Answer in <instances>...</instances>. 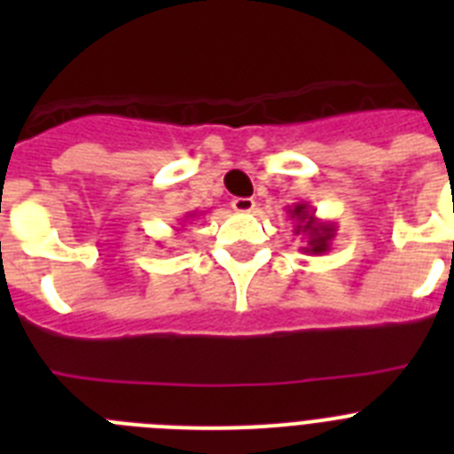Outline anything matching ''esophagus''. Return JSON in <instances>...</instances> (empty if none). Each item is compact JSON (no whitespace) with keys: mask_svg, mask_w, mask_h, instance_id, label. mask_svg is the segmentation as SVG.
Returning a JSON list of instances; mask_svg holds the SVG:
<instances>
[{"mask_svg":"<svg viewBox=\"0 0 454 454\" xmlns=\"http://www.w3.org/2000/svg\"><path fill=\"white\" fill-rule=\"evenodd\" d=\"M231 208H234L236 214H250L252 208H254V200H252V198H234V200H231Z\"/></svg>","mask_w":454,"mask_h":454,"instance_id":"esophagus-1","label":"esophagus"}]
</instances>
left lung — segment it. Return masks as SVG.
Listing matches in <instances>:
<instances>
[{
    "mask_svg": "<svg viewBox=\"0 0 454 454\" xmlns=\"http://www.w3.org/2000/svg\"><path fill=\"white\" fill-rule=\"evenodd\" d=\"M288 218L293 220L295 236H302L304 254H325L332 250V240L336 236V223L316 218V208L298 202L286 208Z\"/></svg>",
    "mask_w": 454,
    "mask_h": 454,
    "instance_id": "obj_1",
    "label": "left lung"
}]
</instances>
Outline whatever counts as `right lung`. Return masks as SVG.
I'll return each mask as SVG.
<instances>
[{"mask_svg":"<svg viewBox=\"0 0 454 454\" xmlns=\"http://www.w3.org/2000/svg\"><path fill=\"white\" fill-rule=\"evenodd\" d=\"M195 215H198V211H192V214H186V215H184V223H186L188 218H195Z\"/></svg>","mask_w":454,"mask_h":454,"instance_id":"obj_1","label":"right lung"}]
</instances>
